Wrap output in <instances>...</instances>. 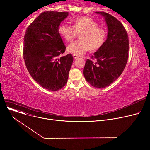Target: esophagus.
<instances>
[{"mask_svg":"<svg viewBox=\"0 0 150 150\" xmlns=\"http://www.w3.org/2000/svg\"><path fill=\"white\" fill-rule=\"evenodd\" d=\"M73 57H74V59H76V58H78V57L76 56V55H75V54H73Z\"/></svg>","mask_w":150,"mask_h":150,"instance_id":"obj_1","label":"esophagus"}]
</instances>
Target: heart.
<instances>
[{
	"mask_svg": "<svg viewBox=\"0 0 150 150\" xmlns=\"http://www.w3.org/2000/svg\"><path fill=\"white\" fill-rule=\"evenodd\" d=\"M73 26L62 23L58 28L59 35L66 42H71L80 34V40L70 43L67 51L76 56H81L89 49L96 51L103 45L106 39V31L99 27L98 23L87 17L72 19Z\"/></svg>",
	"mask_w": 150,
	"mask_h": 150,
	"instance_id": "b5f03b06",
	"label": "heart"
}]
</instances>
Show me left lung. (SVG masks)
I'll return each instance as SVG.
<instances>
[{
    "label": "left lung",
    "mask_w": 150,
    "mask_h": 150,
    "mask_svg": "<svg viewBox=\"0 0 150 150\" xmlns=\"http://www.w3.org/2000/svg\"><path fill=\"white\" fill-rule=\"evenodd\" d=\"M105 18L108 35L105 44L93 53L92 59H87L83 74L91 85L102 89L119 78L128 59L129 39L122 23L113 16L105 12H96Z\"/></svg>",
    "instance_id": "obj_1"
}]
</instances>
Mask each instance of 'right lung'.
Returning <instances> with one entry per match:
<instances>
[{
  "mask_svg": "<svg viewBox=\"0 0 150 150\" xmlns=\"http://www.w3.org/2000/svg\"><path fill=\"white\" fill-rule=\"evenodd\" d=\"M68 15V12H43L28 27L24 36L23 54L27 69L39 84L52 91L66 85L74 60L71 54L59 57L66 46L58 28Z\"/></svg>",
  "mask_w": 150,
  "mask_h": 150,
  "instance_id": "right-lung-1",
  "label": "right lung"
}]
</instances>
